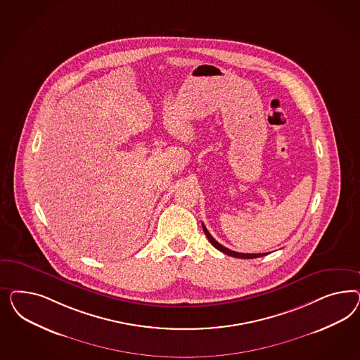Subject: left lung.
Instances as JSON below:
<instances>
[{
  "label": "left lung",
  "mask_w": 360,
  "mask_h": 360,
  "mask_svg": "<svg viewBox=\"0 0 360 360\" xmlns=\"http://www.w3.org/2000/svg\"><path fill=\"white\" fill-rule=\"evenodd\" d=\"M202 227H203V231H205V233H206V236H207L208 241H210L217 250L223 252V253H226V255H229V256L238 257V259H256V257H262V256L266 255V253H239V252L231 251L229 248L223 247L221 244H219L218 241L211 236V233H210L207 229L205 227V224H202Z\"/></svg>",
  "instance_id": "left-lung-1"
}]
</instances>
